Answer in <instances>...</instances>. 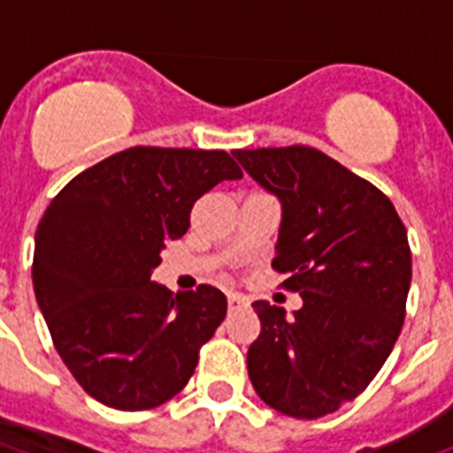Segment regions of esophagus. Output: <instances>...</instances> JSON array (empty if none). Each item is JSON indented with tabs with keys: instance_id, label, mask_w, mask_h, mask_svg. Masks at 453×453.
<instances>
[{
	"instance_id": "1",
	"label": "esophagus",
	"mask_w": 453,
	"mask_h": 453,
	"mask_svg": "<svg viewBox=\"0 0 453 453\" xmlns=\"http://www.w3.org/2000/svg\"><path fill=\"white\" fill-rule=\"evenodd\" d=\"M227 308L233 310H242L247 308V298L240 296V294H227Z\"/></svg>"
}]
</instances>
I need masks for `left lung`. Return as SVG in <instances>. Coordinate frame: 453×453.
Here are the masks:
<instances>
[{
	"mask_svg": "<svg viewBox=\"0 0 453 453\" xmlns=\"http://www.w3.org/2000/svg\"><path fill=\"white\" fill-rule=\"evenodd\" d=\"M282 204L273 268L303 308L256 301L261 336L247 352L251 386L291 418L352 402L386 365L411 284L407 227L393 202L329 155L308 148L233 152Z\"/></svg>",
	"mask_w": 453,
	"mask_h": 453,
	"instance_id": "1",
	"label": "left lung"
}]
</instances>
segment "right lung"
<instances>
[{"label":"right lung","mask_w":453,"mask_h":453,"mask_svg":"<svg viewBox=\"0 0 453 453\" xmlns=\"http://www.w3.org/2000/svg\"><path fill=\"white\" fill-rule=\"evenodd\" d=\"M237 178L226 150L136 145L81 171L46 206L35 296L60 359L105 407H159L195 373L226 296L209 284L173 296L150 275L164 244L188 233L195 202Z\"/></svg>","instance_id":"right-lung-1"}]
</instances>
